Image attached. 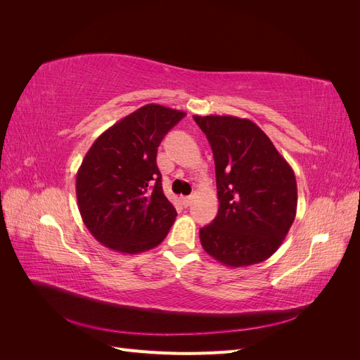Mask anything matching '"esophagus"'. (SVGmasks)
Instances as JSON below:
<instances>
[{
  "mask_svg": "<svg viewBox=\"0 0 360 360\" xmlns=\"http://www.w3.org/2000/svg\"><path fill=\"white\" fill-rule=\"evenodd\" d=\"M181 204L184 207H189L192 204V197L189 195V197H181Z\"/></svg>",
  "mask_w": 360,
  "mask_h": 360,
  "instance_id": "34e87169",
  "label": "esophagus"
}]
</instances>
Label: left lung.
<instances>
[{"mask_svg": "<svg viewBox=\"0 0 360 360\" xmlns=\"http://www.w3.org/2000/svg\"><path fill=\"white\" fill-rule=\"evenodd\" d=\"M209 139L219 210L200 230L204 250L226 267L252 266L276 252L296 217L297 184L288 162L254 122L193 115Z\"/></svg>", "mask_w": 360, "mask_h": 360, "instance_id": "obj_1", "label": "left lung"}]
</instances>
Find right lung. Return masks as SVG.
<instances>
[{
  "label": "right lung",
  "mask_w": 360,
  "mask_h": 360,
  "mask_svg": "<svg viewBox=\"0 0 360 360\" xmlns=\"http://www.w3.org/2000/svg\"><path fill=\"white\" fill-rule=\"evenodd\" d=\"M186 115L148 103L97 138L76 174L82 221L97 242L122 254L156 248L177 212L162 189L158 147Z\"/></svg>",
  "instance_id": "1"
}]
</instances>
